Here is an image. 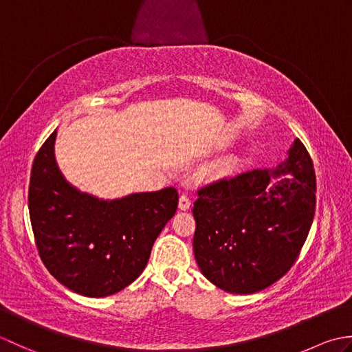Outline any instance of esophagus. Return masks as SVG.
Returning <instances> with one entry per match:
<instances>
[{"label":"esophagus","mask_w":352,"mask_h":352,"mask_svg":"<svg viewBox=\"0 0 352 352\" xmlns=\"http://www.w3.org/2000/svg\"><path fill=\"white\" fill-rule=\"evenodd\" d=\"M189 207H190V199L186 195H182L180 201H178V208H180V210H189Z\"/></svg>","instance_id":"obj_1"}]
</instances>
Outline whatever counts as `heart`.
I'll return each mask as SVG.
<instances>
[{
    "label": "heart",
    "instance_id": "obj_1",
    "mask_svg": "<svg viewBox=\"0 0 352 352\" xmlns=\"http://www.w3.org/2000/svg\"><path fill=\"white\" fill-rule=\"evenodd\" d=\"M234 166V160L231 157H223V159H219L216 163H213V166L208 170V175L213 178H219L227 175L228 172L233 169Z\"/></svg>",
    "mask_w": 352,
    "mask_h": 352
}]
</instances>
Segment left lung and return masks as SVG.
<instances>
[{
	"label": "left lung",
	"mask_w": 352,
	"mask_h": 352,
	"mask_svg": "<svg viewBox=\"0 0 352 352\" xmlns=\"http://www.w3.org/2000/svg\"><path fill=\"white\" fill-rule=\"evenodd\" d=\"M315 170L300 139L271 169H256L198 192L193 254L216 287L251 295L286 274L315 216Z\"/></svg>",
	"instance_id": "obj_1"
}]
</instances>
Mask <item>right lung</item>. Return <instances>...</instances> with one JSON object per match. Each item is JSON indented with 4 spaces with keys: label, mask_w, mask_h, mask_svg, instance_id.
Listing matches in <instances>:
<instances>
[{
    "label": "right lung",
    "mask_w": 352,
    "mask_h": 352,
    "mask_svg": "<svg viewBox=\"0 0 352 352\" xmlns=\"http://www.w3.org/2000/svg\"><path fill=\"white\" fill-rule=\"evenodd\" d=\"M57 130L36 154L28 210L39 256L65 287L89 298L125 289L144 271L163 227L175 214V188L104 199L81 192L58 168Z\"/></svg>",
    "instance_id": "right-lung-1"
}]
</instances>
